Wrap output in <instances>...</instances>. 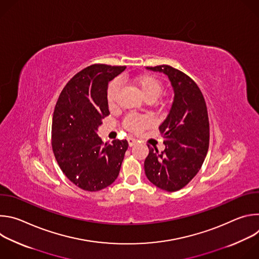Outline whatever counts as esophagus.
I'll use <instances>...</instances> for the list:
<instances>
[{
  "instance_id": "1",
  "label": "esophagus",
  "mask_w": 259,
  "mask_h": 259,
  "mask_svg": "<svg viewBox=\"0 0 259 259\" xmlns=\"http://www.w3.org/2000/svg\"><path fill=\"white\" fill-rule=\"evenodd\" d=\"M128 144H129V146H133L135 143H136V139L135 138H133V137H128Z\"/></svg>"
}]
</instances>
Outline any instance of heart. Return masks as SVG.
<instances>
[{
  "label": "heart",
  "instance_id": "obj_1",
  "mask_svg": "<svg viewBox=\"0 0 259 259\" xmlns=\"http://www.w3.org/2000/svg\"><path fill=\"white\" fill-rule=\"evenodd\" d=\"M133 85L138 89L140 94L145 100H156L163 91V83L161 80L151 73H144L132 79ZM120 90V84L117 80L109 84L106 93L107 104L109 107H113L116 103L117 96ZM152 125V120L145 116L129 115L124 121V126L131 132L138 133L142 130L149 128Z\"/></svg>",
  "mask_w": 259,
  "mask_h": 259
}]
</instances>
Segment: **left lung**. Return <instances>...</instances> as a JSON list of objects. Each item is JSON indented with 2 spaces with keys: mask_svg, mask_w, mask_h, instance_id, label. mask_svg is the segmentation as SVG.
<instances>
[{
  "mask_svg": "<svg viewBox=\"0 0 259 259\" xmlns=\"http://www.w3.org/2000/svg\"><path fill=\"white\" fill-rule=\"evenodd\" d=\"M168 76L174 91L170 112L160 125L165 150L149 147L145 175L163 191L176 192L196 176L209 147V119L204 96L198 85L170 65L147 66Z\"/></svg>",
  "mask_w": 259,
  "mask_h": 259,
  "instance_id": "obj_1",
  "label": "left lung"
}]
</instances>
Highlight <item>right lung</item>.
<instances>
[{
    "label": "right lung",
    "instance_id": "1",
    "mask_svg": "<svg viewBox=\"0 0 259 259\" xmlns=\"http://www.w3.org/2000/svg\"><path fill=\"white\" fill-rule=\"evenodd\" d=\"M126 66L92 64L73 76L61 91L52 121V149L65 176L77 187L97 192L118 177L126 139L103 143L98 136L101 120L109 115L108 82Z\"/></svg>",
    "mask_w": 259,
    "mask_h": 259
}]
</instances>
